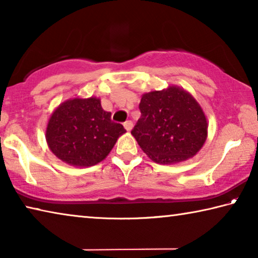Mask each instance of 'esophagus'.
Returning a JSON list of instances; mask_svg holds the SVG:
<instances>
[{
  "label": "esophagus",
  "instance_id": "1",
  "mask_svg": "<svg viewBox=\"0 0 258 258\" xmlns=\"http://www.w3.org/2000/svg\"><path fill=\"white\" fill-rule=\"evenodd\" d=\"M124 127H125L126 131H131V130L133 128V121H132V120L125 121V123H124Z\"/></svg>",
  "mask_w": 258,
  "mask_h": 258
}]
</instances>
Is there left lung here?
<instances>
[{
  "label": "left lung",
  "instance_id": "1",
  "mask_svg": "<svg viewBox=\"0 0 258 258\" xmlns=\"http://www.w3.org/2000/svg\"><path fill=\"white\" fill-rule=\"evenodd\" d=\"M141 117L132 135L157 164L169 165L194 157L207 139L208 124L200 104L177 86L142 95Z\"/></svg>",
  "mask_w": 258,
  "mask_h": 258
}]
</instances>
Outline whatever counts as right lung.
Returning <instances> with one entry per match:
<instances>
[{
    "instance_id": "right-lung-1",
    "label": "right lung",
    "mask_w": 258,
    "mask_h": 258,
    "mask_svg": "<svg viewBox=\"0 0 258 258\" xmlns=\"http://www.w3.org/2000/svg\"><path fill=\"white\" fill-rule=\"evenodd\" d=\"M124 126L111 120L100 99H71L52 112L46 127L50 150L64 163L89 167L109 155Z\"/></svg>"
}]
</instances>
